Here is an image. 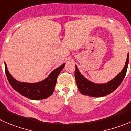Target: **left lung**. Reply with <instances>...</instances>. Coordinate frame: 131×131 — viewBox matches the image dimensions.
I'll list each match as a JSON object with an SVG mask.
<instances>
[{"label":"left lung","instance_id":"8db88e82","mask_svg":"<svg viewBox=\"0 0 131 131\" xmlns=\"http://www.w3.org/2000/svg\"><path fill=\"white\" fill-rule=\"evenodd\" d=\"M128 64L129 54H127L125 66L121 72L112 80L104 84L93 83L88 80L82 75H81L77 67L75 65V77L77 88L82 95L92 97H101L109 95L115 91L122 83L126 74Z\"/></svg>","mask_w":131,"mask_h":131}]
</instances>
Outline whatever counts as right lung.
<instances>
[{
    "mask_svg": "<svg viewBox=\"0 0 131 131\" xmlns=\"http://www.w3.org/2000/svg\"><path fill=\"white\" fill-rule=\"evenodd\" d=\"M5 64L6 75L9 82L16 91L32 100H41L51 96L54 91L57 78L61 71L63 69L65 63L53 70L49 76L43 81L36 83H27L18 81L12 77Z\"/></svg>",
    "mask_w": 131,
    "mask_h": 131,
    "instance_id": "1",
    "label": "right lung"
}]
</instances>
